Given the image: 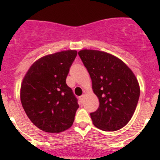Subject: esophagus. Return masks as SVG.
Returning <instances> with one entry per match:
<instances>
[{"label": "esophagus", "mask_w": 160, "mask_h": 160, "mask_svg": "<svg viewBox=\"0 0 160 160\" xmlns=\"http://www.w3.org/2000/svg\"><path fill=\"white\" fill-rule=\"evenodd\" d=\"M79 99H80V101L81 102V104H83V101H84V94L81 95V96L79 98Z\"/></svg>", "instance_id": "1"}]
</instances>
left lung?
<instances>
[{
  "label": "left lung",
  "mask_w": 160,
  "mask_h": 160,
  "mask_svg": "<svg viewBox=\"0 0 160 160\" xmlns=\"http://www.w3.org/2000/svg\"><path fill=\"white\" fill-rule=\"evenodd\" d=\"M92 80L93 93L100 105L90 113L93 124L104 131H117L132 118L140 95L135 74L128 66L113 55L98 50L78 52Z\"/></svg>",
  "instance_id": "obj_1"
}]
</instances>
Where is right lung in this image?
Returning <instances> with one entry per match:
<instances>
[{"label": "right lung", "instance_id": "right-lung-1", "mask_svg": "<svg viewBox=\"0 0 160 160\" xmlns=\"http://www.w3.org/2000/svg\"><path fill=\"white\" fill-rule=\"evenodd\" d=\"M77 55L76 50H67L43 56L24 77L22 107L31 122L44 132L59 133L73 123L79 105L66 79Z\"/></svg>", "mask_w": 160, "mask_h": 160}]
</instances>
